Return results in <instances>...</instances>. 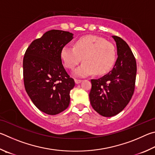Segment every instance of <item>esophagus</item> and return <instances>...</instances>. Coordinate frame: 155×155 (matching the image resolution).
<instances>
[{
	"label": "esophagus",
	"mask_w": 155,
	"mask_h": 155,
	"mask_svg": "<svg viewBox=\"0 0 155 155\" xmlns=\"http://www.w3.org/2000/svg\"><path fill=\"white\" fill-rule=\"evenodd\" d=\"M81 82H82V80H81L75 79V82L76 84H80Z\"/></svg>",
	"instance_id": "1"
}]
</instances>
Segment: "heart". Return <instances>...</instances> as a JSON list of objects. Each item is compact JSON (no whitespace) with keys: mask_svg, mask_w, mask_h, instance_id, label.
I'll return each mask as SVG.
<instances>
[{"mask_svg":"<svg viewBox=\"0 0 155 155\" xmlns=\"http://www.w3.org/2000/svg\"><path fill=\"white\" fill-rule=\"evenodd\" d=\"M61 57L64 66L69 69L75 68L83 59V63L73 74L84 78L94 73L102 75L109 71L115 62L116 50L112 43L104 38L87 35L76 41L74 48L64 46Z\"/></svg>","mask_w":155,"mask_h":155,"instance_id":"heart-1","label":"heart"}]
</instances>
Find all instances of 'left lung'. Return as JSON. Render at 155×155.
I'll return each instance as SVG.
<instances>
[{"label":"left lung","instance_id":"left-lung-1","mask_svg":"<svg viewBox=\"0 0 155 155\" xmlns=\"http://www.w3.org/2000/svg\"><path fill=\"white\" fill-rule=\"evenodd\" d=\"M118 58L112 69L97 80H91L89 98L92 107L100 115L112 117L124 110L135 89L137 65L128 44L117 36H112Z\"/></svg>","mask_w":155,"mask_h":155}]
</instances>
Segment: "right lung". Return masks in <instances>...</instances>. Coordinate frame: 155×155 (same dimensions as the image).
<instances>
[{"label": "right lung", "mask_w": 155, "mask_h": 155, "mask_svg": "<svg viewBox=\"0 0 155 155\" xmlns=\"http://www.w3.org/2000/svg\"><path fill=\"white\" fill-rule=\"evenodd\" d=\"M73 38L71 32L51 30L33 41L24 54L26 93L35 106L49 115L58 114L69 105L75 82L62 64L61 51Z\"/></svg>", "instance_id": "obj_1"}]
</instances>
